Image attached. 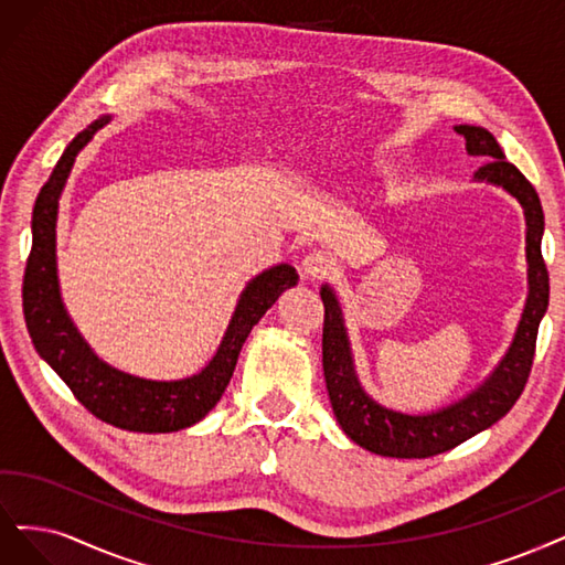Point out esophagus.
I'll list each match as a JSON object with an SVG mask.
<instances>
[{
  "label": "esophagus",
  "instance_id": "esophagus-1",
  "mask_svg": "<svg viewBox=\"0 0 565 565\" xmlns=\"http://www.w3.org/2000/svg\"><path fill=\"white\" fill-rule=\"evenodd\" d=\"M302 271L309 279H326L333 271V263L329 256H323L319 250H312L309 256L302 260Z\"/></svg>",
  "mask_w": 565,
  "mask_h": 565
}]
</instances>
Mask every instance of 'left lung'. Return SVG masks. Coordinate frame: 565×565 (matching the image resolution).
Returning <instances> with one entry per match:
<instances>
[{"instance_id": "obj_1", "label": "left lung", "mask_w": 565, "mask_h": 565, "mask_svg": "<svg viewBox=\"0 0 565 565\" xmlns=\"http://www.w3.org/2000/svg\"><path fill=\"white\" fill-rule=\"evenodd\" d=\"M471 157L486 163L475 173L477 180L495 183L519 199L525 213V256H527V300L519 323L516 338L495 373L462 402L427 415H404L382 408L361 390L348 333H344L342 312L333 290L321 288L323 300V377L331 396V406L340 427L354 444L385 458H431L444 450L460 446L471 436L495 425L502 415L512 411L521 396L527 375L533 369L535 340L540 319L550 305V271L542 258L544 213L535 188L525 175L504 159L493 134L481 126H455Z\"/></svg>"}]
</instances>
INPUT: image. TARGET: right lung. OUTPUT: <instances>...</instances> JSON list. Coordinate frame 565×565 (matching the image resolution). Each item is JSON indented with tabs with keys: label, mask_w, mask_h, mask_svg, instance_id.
<instances>
[{
	"label": "right lung",
	"mask_w": 565,
	"mask_h": 565,
	"mask_svg": "<svg viewBox=\"0 0 565 565\" xmlns=\"http://www.w3.org/2000/svg\"><path fill=\"white\" fill-rule=\"evenodd\" d=\"M107 121L110 117H100L77 134L38 194L32 209V248L23 277V315L34 350L98 420L145 434L178 431L202 420L221 402L250 329L286 288L296 286L298 275L290 265H277L246 286L221 348L199 375L175 382H154L126 375L103 363L88 350L61 302L56 277V215L58 196L77 152Z\"/></svg>",
	"instance_id": "1"
}]
</instances>
